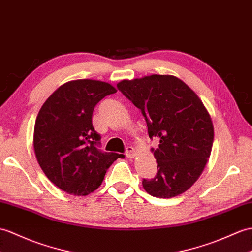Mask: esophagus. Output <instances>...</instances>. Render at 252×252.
I'll return each instance as SVG.
<instances>
[{"mask_svg":"<svg viewBox=\"0 0 252 252\" xmlns=\"http://www.w3.org/2000/svg\"><path fill=\"white\" fill-rule=\"evenodd\" d=\"M135 155H136L135 149H134L132 146H127L126 149V156L128 158V159H132V158L135 157Z\"/></svg>","mask_w":252,"mask_h":252,"instance_id":"34e87169","label":"esophagus"}]
</instances>
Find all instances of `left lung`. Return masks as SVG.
I'll return each instance as SVG.
<instances>
[{
  "mask_svg": "<svg viewBox=\"0 0 252 252\" xmlns=\"http://www.w3.org/2000/svg\"><path fill=\"white\" fill-rule=\"evenodd\" d=\"M117 88L142 112L158 163L155 178L144 179L150 195L177 196L201 176L212 151L214 126L196 93L172 75H151L122 80Z\"/></svg>",
  "mask_w": 252,
  "mask_h": 252,
  "instance_id": "obj_1",
  "label": "left lung"
}]
</instances>
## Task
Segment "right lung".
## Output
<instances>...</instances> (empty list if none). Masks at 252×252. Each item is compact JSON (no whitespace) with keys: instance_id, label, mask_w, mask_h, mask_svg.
<instances>
[{"instance_id":"add662e5","label":"right lung","mask_w":252,"mask_h":252,"mask_svg":"<svg viewBox=\"0 0 252 252\" xmlns=\"http://www.w3.org/2000/svg\"><path fill=\"white\" fill-rule=\"evenodd\" d=\"M116 92L104 81H68L39 110L34 126L35 156L51 183L68 194L88 195L96 190L114 161L125 158L99 150L101 136L92 126L95 105Z\"/></svg>"}]
</instances>
